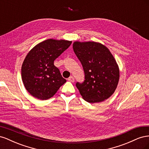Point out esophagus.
I'll return each instance as SVG.
<instances>
[{
    "instance_id": "esophagus-1",
    "label": "esophagus",
    "mask_w": 149,
    "mask_h": 149,
    "mask_svg": "<svg viewBox=\"0 0 149 149\" xmlns=\"http://www.w3.org/2000/svg\"><path fill=\"white\" fill-rule=\"evenodd\" d=\"M68 80L69 81H71V82H74V79L73 78V76H71L70 77H69L68 79Z\"/></svg>"
}]
</instances>
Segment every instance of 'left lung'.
<instances>
[{"instance_id":"1","label":"left lung","mask_w":149,"mask_h":149,"mask_svg":"<svg viewBox=\"0 0 149 149\" xmlns=\"http://www.w3.org/2000/svg\"><path fill=\"white\" fill-rule=\"evenodd\" d=\"M73 50L81 63L84 80L76 86L84 100L100 102L115 91L119 79V70L111 53L103 45L94 42H75Z\"/></svg>"}]
</instances>
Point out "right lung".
<instances>
[{"mask_svg": "<svg viewBox=\"0 0 149 149\" xmlns=\"http://www.w3.org/2000/svg\"><path fill=\"white\" fill-rule=\"evenodd\" d=\"M71 44L67 40L48 39L37 45L27 54L22 66V78L31 96L47 100L66 83L54 61Z\"/></svg>", "mask_w": 149, "mask_h": 149, "instance_id": "obj_1", "label": "right lung"}]
</instances>
